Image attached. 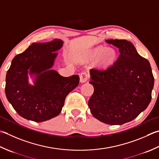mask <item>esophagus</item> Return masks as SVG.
Wrapping results in <instances>:
<instances>
[{"label":"esophagus","instance_id":"1","mask_svg":"<svg viewBox=\"0 0 159 159\" xmlns=\"http://www.w3.org/2000/svg\"><path fill=\"white\" fill-rule=\"evenodd\" d=\"M89 78V74L88 73V71H83L80 74V80L81 83H85L88 81V80Z\"/></svg>","mask_w":159,"mask_h":159}]
</instances>
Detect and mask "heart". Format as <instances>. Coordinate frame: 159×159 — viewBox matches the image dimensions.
<instances>
[{
  "label": "heart",
  "instance_id": "b5f03b06",
  "mask_svg": "<svg viewBox=\"0 0 159 159\" xmlns=\"http://www.w3.org/2000/svg\"><path fill=\"white\" fill-rule=\"evenodd\" d=\"M104 48H98L96 49V50L93 52L92 57L96 58L99 57L101 54V53L104 51ZM116 57V53L111 49H105L102 54V58H101V63L103 64H108L110 63L111 62L114 61Z\"/></svg>",
  "mask_w": 159,
  "mask_h": 159
}]
</instances>
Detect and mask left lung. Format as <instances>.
Returning <instances> with one entry per match:
<instances>
[{"mask_svg":"<svg viewBox=\"0 0 159 159\" xmlns=\"http://www.w3.org/2000/svg\"><path fill=\"white\" fill-rule=\"evenodd\" d=\"M120 55L106 68L91 70L89 82L94 91L88 106L96 119L109 125H122L137 117L150 104L154 79L150 63L131 42L107 40Z\"/></svg>","mask_w":159,"mask_h":159,"instance_id":"left-lung-1","label":"left lung"}]
</instances>
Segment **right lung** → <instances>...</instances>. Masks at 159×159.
I'll list each match as a JSON object with an SVG mask.
<instances>
[{"label": "right lung", "instance_id": "1", "mask_svg": "<svg viewBox=\"0 0 159 159\" xmlns=\"http://www.w3.org/2000/svg\"><path fill=\"white\" fill-rule=\"evenodd\" d=\"M63 41L34 43L16 56L6 75L5 94L16 112L24 119L43 122L58 116L66 96L76 88L79 76L64 77L51 70ZM37 75L35 84H28V71Z\"/></svg>", "mask_w": 159, "mask_h": 159}]
</instances>
